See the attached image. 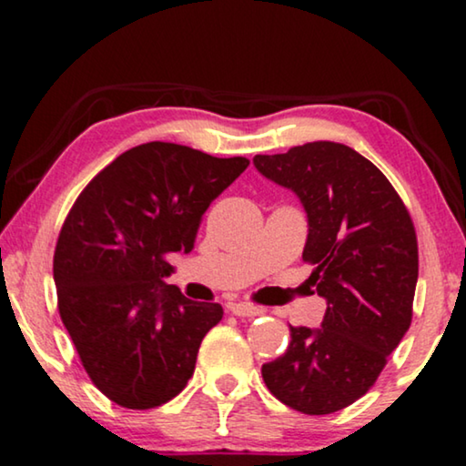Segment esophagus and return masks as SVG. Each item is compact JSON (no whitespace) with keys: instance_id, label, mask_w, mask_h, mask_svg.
Instances as JSON below:
<instances>
[{"instance_id":"34e87169","label":"esophagus","mask_w":466,"mask_h":466,"mask_svg":"<svg viewBox=\"0 0 466 466\" xmlns=\"http://www.w3.org/2000/svg\"><path fill=\"white\" fill-rule=\"evenodd\" d=\"M228 309H231V314L239 316V318H254V316L263 314V309L257 308V305L244 303V301H241V303H231V305H228Z\"/></svg>"}]
</instances>
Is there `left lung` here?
I'll use <instances>...</instances> for the list:
<instances>
[{"mask_svg": "<svg viewBox=\"0 0 466 466\" xmlns=\"http://www.w3.org/2000/svg\"><path fill=\"white\" fill-rule=\"evenodd\" d=\"M254 167L301 199L309 227L303 260L327 299L320 329L290 327L286 352L260 373L292 410L339 411L375 384L410 329L416 228L388 177L350 146L309 142L257 155Z\"/></svg>", "mask_w": 466, "mask_h": 466, "instance_id": "8db88e82", "label": "left lung"}]
</instances>
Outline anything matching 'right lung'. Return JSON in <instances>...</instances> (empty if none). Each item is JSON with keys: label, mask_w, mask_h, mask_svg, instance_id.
Wrapping results in <instances>:
<instances>
[{"label": "right lung", "mask_w": 466, "mask_h": 466, "mask_svg": "<svg viewBox=\"0 0 466 466\" xmlns=\"http://www.w3.org/2000/svg\"><path fill=\"white\" fill-rule=\"evenodd\" d=\"M250 161L148 142L101 169L69 209L55 248L59 314L88 378L127 410H152L193 378L218 303L165 284L201 218Z\"/></svg>", "instance_id": "obj_1"}]
</instances>
